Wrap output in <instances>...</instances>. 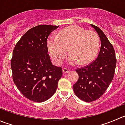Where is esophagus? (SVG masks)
I'll list each match as a JSON object with an SVG mask.
<instances>
[{
    "label": "esophagus",
    "mask_w": 125,
    "mask_h": 125,
    "mask_svg": "<svg viewBox=\"0 0 125 125\" xmlns=\"http://www.w3.org/2000/svg\"><path fill=\"white\" fill-rule=\"evenodd\" d=\"M62 71L63 73H68L69 72V70L68 69L66 68H63L62 69Z\"/></svg>",
    "instance_id": "1"
}]
</instances>
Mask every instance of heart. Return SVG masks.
<instances>
[{
	"instance_id": "1",
	"label": "heart",
	"mask_w": 125,
	"mask_h": 125,
	"mask_svg": "<svg viewBox=\"0 0 125 125\" xmlns=\"http://www.w3.org/2000/svg\"><path fill=\"white\" fill-rule=\"evenodd\" d=\"M100 46L97 33L92 30H85L78 25H71L62 29L57 37L50 35L47 40V48L53 62L59 65L66 55L70 54L68 63L74 65L79 62L81 65L88 63L95 59Z\"/></svg>"
}]
</instances>
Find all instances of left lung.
<instances>
[{
	"instance_id": "1",
	"label": "left lung",
	"mask_w": 125,
	"mask_h": 125,
	"mask_svg": "<svg viewBox=\"0 0 125 125\" xmlns=\"http://www.w3.org/2000/svg\"><path fill=\"white\" fill-rule=\"evenodd\" d=\"M101 40L98 57L90 65L76 70L79 79L73 85L75 95L81 100L90 103L103 95L114 78L117 63L113 46L102 30L90 24Z\"/></svg>"
}]
</instances>
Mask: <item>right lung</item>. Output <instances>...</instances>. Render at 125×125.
<instances>
[{
    "mask_svg": "<svg viewBox=\"0 0 125 125\" xmlns=\"http://www.w3.org/2000/svg\"><path fill=\"white\" fill-rule=\"evenodd\" d=\"M58 27H34L21 38L13 49L11 60L13 81L30 101L42 103L50 98L62 76V68L52 64L47 48L48 36Z\"/></svg>",
    "mask_w": 125,
    "mask_h": 125,
    "instance_id": "right-lung-1",
    "label": "right lung"
}]
</instances>
